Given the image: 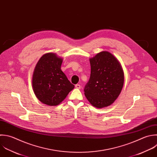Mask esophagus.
Segmentation results:
<instances>
[{
    "instance_id": "obj_1",
    "label": "esophagus",
    "mask_w": 157,
    "mask_h": 157,
    "mask_svg": "<svg viewBox=\"0 0 157 157\" xmlns=\"http://www.w3.org/2000/svg\"><path fill=\"white\" fill-rule=\"evenodd\" d=\"M75 88H77V89H80V88H81V86H80V85H79V84L75 85Z\"/></svg>"
}]
</instances>
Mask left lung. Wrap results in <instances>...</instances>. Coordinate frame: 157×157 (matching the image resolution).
Returning a JSON list of instances; mask_svg holds the SVG:
<instances>
[{
    "label": "left lung",
    "instance_id": "8db88e82",
    "mask_svg": "<svg viewBox=\"0 0 157 157\" xmlns=\"http://www.w3.org/2000/svg\"><path fill=\"white\" fill-rule=\"evenodd\" d=\"M91 75L84 88L88 101L97 108L111 105L118 98L124 74L118 60L109 52H102L90 59Z\"/></svg>",
    "mask_w": 157,
    "mask_h": 157
}]
</instances>
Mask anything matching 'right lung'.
Instances as JSON below:
<instances>
[{
    "label": "right lung",
    "mask_w": 157,
    "mask_h": 157,
    "mask_svg": "<svg viewBox=\"0 0 157 157\" xmlns=\"http://www.w3.org/2000/svg\"><path fill=\"white\" fill-rule=\"evenodd\" d=\"M63 59L53 53L44 55L34 69L33 86L39 100L48 105H57L74 88L61 71Z\"/></svg>",
    "instance_id": "obj_1"
}]
</instances>
